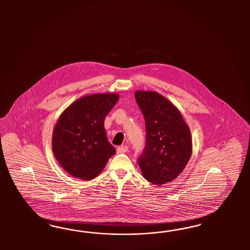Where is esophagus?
Wrapping results in <instances>:
<instances>
[{"instance_id":"esophagus-1","label":"esophagus","mask_w":250,"mask_h":250,"mask_svg":"<svg viewBox=\"0 0 250 250\" xmlns=\"http://www.w3.org/2000/svg\"><path fill=\"white\" fill-rule=\"evenodd\" d=\"M128 150V146H118L116 148V152L118 154H121V153H125V152Z\"/></svg>"}]
</instances>
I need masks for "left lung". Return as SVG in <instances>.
<instances>
[{
  "instance_id": "1",
  "label": "left lung",
  "mask_w": 250,
  "mask_h": 250,
  "mask_svg": "<svg viewBox=\"0 0 250 250\" xmlns=\"http://www.w3.org/2000/svg\"><path fill=\"white\" fill-rule=\"evenodd\" d=\"M135 98L146 123V146L137 159L142 174L153 184L171 182L191 156L189 127L179 110L159 93L137 91Z\"/></svg>"
}]
</instances>
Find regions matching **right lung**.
Returning <instances> with one entry per match:
<instances>
[{"label":"right lung","mask_w":250,"mask_h":250,"mask_svg":"<svg viewBox=\"0 0 250 250\" xmlns=\"http://www.w3.org/2000/svg\"><path fill=\"white\" fill-rule=\"evenodd\" d=\"M117 101L115 93L84 96L61 114L54 128L52 149L68 174L91 180L114 156L115 148L107 139L104 124Z\"/></svg>","instance_id":"1"}]
</instances>
